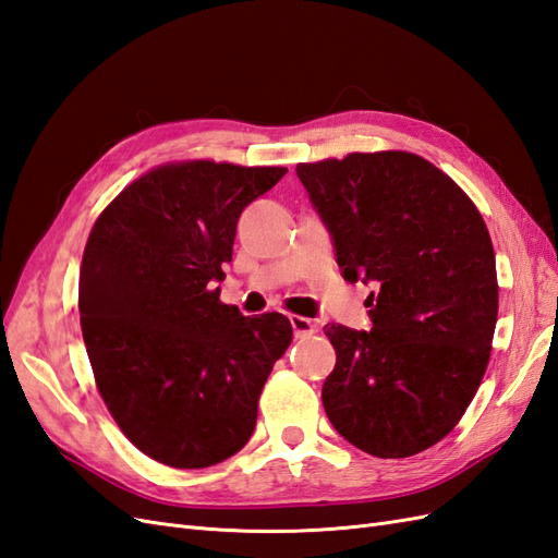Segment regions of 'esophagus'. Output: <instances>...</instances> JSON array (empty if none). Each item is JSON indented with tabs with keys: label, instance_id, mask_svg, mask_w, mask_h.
Masks as SVG:
<instances>
[{
	"label": "esophagus",
	"instance_id": "34e87169",
	"mask_svg": "<svg viewBox=\"0 0 558 558\" xmlns=\"http://www.w3.org/2000/svg\"><path fill=\"white\" fill-rule=\"evenodd\" d=\"M289 318H291V326H293V335L295 337H307V335L316 332V326H314L312 318H305V316H300V314H291Z\"/></svg>",
	"mask_w": 558,
	"mask_h": 558
}]
</instances>
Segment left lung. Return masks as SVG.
Wrapping results in <instances>:
<instances>
[{
  "mask_svg": "<svg viewBox=\"0 0 558 558\" xmlns=\"http://www.w3.org/2000/svg\"><path fill=\"white\" fill-rule=\"evenodd\" d=\"M347 281L373 283V330L328 324L337 363L324 408L347 442L404 459L440 442L475 398L498 318L482 214L408 150L295 167Z\"/></svg>",
  "mask_w": 558,
  "mask_h": 558,
  "instance_id": "1",
  "label": "left lung"
}]
</instances>
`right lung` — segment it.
I'll return each instance as SVG.
<instances>
[{
	"label": "right lung",
	"mask_w": 558,
	"mask_h": 558,
	"mask_svg": "<svg viewBox=\"0 0 558 558\" xmlns=\"http://www.w3.org/2000/svg\"><path fill=\"white\" fill-rule=\"evenodd\" d=\"M286 167L191 160L156 167L99 214L78 277L81 330L99 396L128 440L193 470L238 453L293 340L283 314L244 316L218 281L244 207Z\"/></svg>",
	"instance_id": "add662e5"
}]
</instances>
